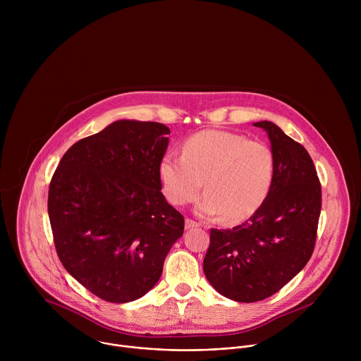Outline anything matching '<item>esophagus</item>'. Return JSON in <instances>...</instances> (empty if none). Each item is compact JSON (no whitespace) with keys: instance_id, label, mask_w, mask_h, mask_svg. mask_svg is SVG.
Returning <instances> with one entry per match:
<instances>
[{"instance_id":"esophagus-1","label":"esophagus","mask_w":361,"mask_h":361,"mask_svg":"<svg viewBox=\"0 0 361 361\" xmlns=\"http://www.w3.org/2000/svg\"><path fill=\"white\" fill-rule=\"evenodd\" d=\"M200 224L195 223L194 220H190V219H185V228L190 230V228H194V227H198Z\"/></svg>"}]
</instances>
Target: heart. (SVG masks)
<instances>
[{
  "label": "heart",
  "instance_id": "b5f03b06",
  "mask_svg": "<svg viewBox=\"0 0 361 361\" xmlns=\"http://www.w3.org/2000/svg\"><path fill=\"white\" fill-rule=\"evenodd\" d=\"M159 176L169 201L185 205L195 200L202 181L205 194L197 202L204 217L220 216L227 223H240L264 202L274 176L270 148L244 135L205 130L188 137L181 157L166 154Z\"/></svg>",
  "mask_w": 361,
  "mask_h": 361
}]
</instances>
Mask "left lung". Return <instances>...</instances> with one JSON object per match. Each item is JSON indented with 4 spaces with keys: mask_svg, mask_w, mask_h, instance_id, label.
<instances>
[{
    "mask_svg": "<svg viewBox=\"0 0 361 361\" xmlns=\"http://www.w3.org/2000/svg\"><path fill=\"white\" fill-rule=\"evenodd\" d=\"M271 144L270 191L248 221L210 231L202 269L224 297L254 302L283 288L310 260L322 212V185L307 149L271 121L254 123Z\"/></svg>",
    "mask_w": 361,
    "mask_h": 361,
    "instance_id": "obj_1",
    "label": "left lung"
}]
</instances>
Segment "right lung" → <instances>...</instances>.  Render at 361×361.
<instances>
[{"label":"right lung","mask_w":361,"mask_h":361,"mask_svg":"<svg viewBox=\"0 0 361 361\" xmlns=\"http://www.w3.org/2000/svg\"><path fill=\"white\" fill-rule=\"evenodd\" d=\"M170 128L118 120L64 154L48 191V216L66 270L110 302L147 294L183 235L184 217L161 192L159 164Z\"/></svg>","instance_id":"obj_1"}]
</instances>
